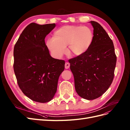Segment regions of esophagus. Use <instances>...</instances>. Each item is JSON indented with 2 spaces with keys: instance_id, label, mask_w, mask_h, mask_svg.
Masks as SVG:
<instances>
[{
  "instance_id": "obj_1",
  "label": "esophagus",
  "mask_w": 130,
  "mask_h": 130,
  "mask_svg": "<svg viewBox=\"0 0 130 130\" xmlns=\"http://www.w3.org/2000/svg\"><path fill=\"white\" fill-rule=\"evenodd\" d=\"M70 67V64L68 62H66L65 63V68L66 69H68Z\"/></svg>"
}]
</instances>
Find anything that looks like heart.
<instances>
[{"mask_svg": "<svg viewBox=\"0 0 130 130\" xmlns=\"http://www.w3.org/2000/svg\"><path fill=\"white\" fill-rule=\"evenodd\" d=\"M94 33L86 26L66 25L56 30L53 37L46 41V46L51 54L56 59H61L69 52L75 56L85 54L92 45Z\"/></svg>", "mask_w": 130, "mask_h": 130, "instance_id": "heart-1", "label": "heart"}]
</instances>
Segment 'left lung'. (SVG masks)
<instances>
[{
    "label": "left lung",
    "mask_w": 130,
    "mask_h": 130,
    "mask_svg": "<svg viewBox=\"0 0 130 130\" xmlns=\"http://www.w3.org/2000/svg\"><path fill=\"white\" fill-rule=\"evenodd\" d=\"M94 30V41L89 50L69 60L74 76L76 92L81 98L94 100L101 96L111 84L116 63L112 41L96 21L89 22Z\"/></svg>",
    "instance_id": "8db88e82"
}]
</instances>
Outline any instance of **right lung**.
Returning a JSON list of instances; mask_svg holds the SVG:
<instances>
[{"label": "right lung", "instance_id": "obj_1", "mask_svg": "<svg viewBox=\"0 0 130 130\" xmlns=\"http://www.w3.org/2000/svg\"><path fill=\"white\" fill-rule=\"evenodd\" d=\"M55 24H30L21 34L14 48V71L19 87L34 102L51 100L57 89L65 62L52 58L45 44L46 36Z\"/></svg>", "mask_w": 130, "mask_h": 130}]
</instances>
